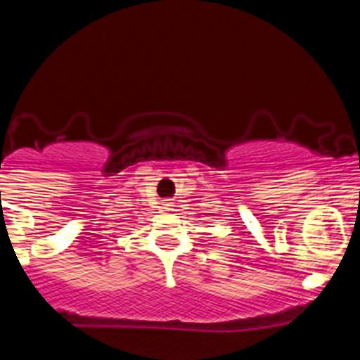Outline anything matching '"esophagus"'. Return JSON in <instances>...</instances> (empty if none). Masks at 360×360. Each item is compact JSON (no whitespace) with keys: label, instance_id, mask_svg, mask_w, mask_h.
I'll list each match as a JSON object with an SVG mask.
<instances>
[{"label":"esophagus","instance_id":"34e87169","mask_svg":"<svg viewBox=\"0 0 360 360\" xmlns=\"http://www.w3.org/2000/svg\"><path fill=\"white\" fill-rule=\"evenodd\" d=\"M164 205H169V203H164ZM165 209H167V207H165Z\"/></svg>","mask_w":360,"mask_h":360}]
</instances>
